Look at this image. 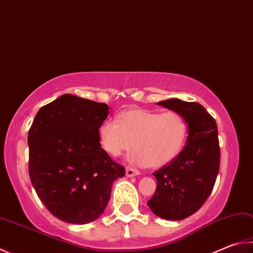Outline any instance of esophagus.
I'll list each match as a JSON object with an SVG mask.
<instances>
[{
  "instance_id": "obj_1",
  "label": "esophagus",
  "mask_w": 253,
  "mask_h": 253,
  "mask_svg": "<svg viewBox=\"0 0 253 253\" xmlns=\"http://www.w3.org/2000/svg\"><path fill=\"white\" fill-rule=\"evenodd\" d=\"M137 174H139V171L137 170V169L132 168V167H126V176L127 177H134V176H137Z\"/></svg>"
}]
</instances>
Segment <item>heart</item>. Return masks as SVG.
<instances>
[{
	"instance_id": "b5f03b06",
	"label": "heart",
	"mask_w": 253,
	"mask_h": 253,
	"mask_svg": "<svg viewBox=\"0 0 253 253\" xmlns=\"http://www.w3.org/2000/svg\"><path fill=\"white\" fill-rule=\"evenodd\" d=\"M188 125L177 112L129 109L117 115L116 121L104 122L98 128L102 148L112 157L136 149L129 162L139 166L163 167L171 163L186 145Z\"/></svg>"
}]
</instances>
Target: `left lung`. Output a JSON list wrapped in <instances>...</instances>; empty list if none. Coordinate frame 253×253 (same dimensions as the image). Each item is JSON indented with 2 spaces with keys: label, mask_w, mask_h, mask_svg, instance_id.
I'll list each match as a JSON object with an SVG mask.
<instances>
[{
  "label": "left lung",
  "mask_w": 253,
  "mask_h": 253,
  "mask_svg": "<svg viewBox=\"0 0 253 253\" xmlns=\"http://www.w3.org/2000/svg\"><path fill=\"white\" fill-rule=\"evenodd\" d=\"M158 105L185 118L188 138L178 157L153 173L157 187L147 205L160 218L182 220L199 210L213 189L220 165L218 128L196 102L171 98Z\"/></svg>",
  "instance_id": "obj_1"
}]
</instances>
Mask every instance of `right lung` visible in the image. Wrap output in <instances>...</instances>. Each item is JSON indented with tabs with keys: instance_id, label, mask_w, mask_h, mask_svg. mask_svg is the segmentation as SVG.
I'll return each mask as SVG.
<instances>
[{
	"instance_id": "obj_1",
	"label": "right lung",
	"mask_w": 253,
	"mask_h": 253,
	"mask_svg": "<svg viewBox=\"0 0 253 253\" xmlns=\"http://www.w3.org/2000/svg\"><path fill=\"white\" fill-rule=\"evenodd\" d=\"M108 105L65 94L40 109L29 130V173L41 201L62 221L85 224L104 212L125 168L98 139Z\"/></svg>"
}]
</instances>
